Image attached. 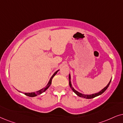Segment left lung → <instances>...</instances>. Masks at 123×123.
Here are the masks:
<instances>
[{
  "label": "left lung",
  "mask_w": 123,
  "mask_h": 123,
  "mask_svg": "<svg viewBox=\"0 0 123 123\" xmlns=\"http://www.w3.org/2000/svg\"><path fill=\"white\" fill-rule=\"evenodd\" d=\"M111 80L110 81V82L109 83V84H108L107 86H106L104 88V89H102L101 91H99V92H98L97 93H94V94H82V93H79L78 91H76V90H75L74 88L73 87V86H72V84H71V76H70V75L69 74V86H70V88H71V89L73 90L74 92L76 95H78V96H79V97H80L84 98H86V99L93 98H94V97H97V96H99V95L102 94V93H104V92L107 89V88L109 87V85H110V84Z\"/></svg>",
  "instance_id": "1"
}]
</instances>
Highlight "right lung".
Listing matches in <instances>:
<instances>
[{"label": "right lung", "instance_id": "obj_1", "mask_svg": "<svg viewBox=\"0 0 123 123\" xmlns=\"http://www.w3.org/2000/svg\"><path fill=\"white\" fill-rule=\"evenodd\" d=\"M58 71H59V70H57V71H55V73H54V74H53V75H52L51 78H50V80H49V82H48V84L47 85V86H45V88H43V89H40V90H39V91H37V92H31V93H24V94H25L26 96H29V97H35V96H37V95H39V94H42V93L44 92H45V91H46V90H47V89H48V88L49 87V86H50V85H51V83H52V79H53V77L55 76V74H56L57 73V72H58Z\"/></svg>", "mask_w": 123, "mask_h": 123}]
</instances>
